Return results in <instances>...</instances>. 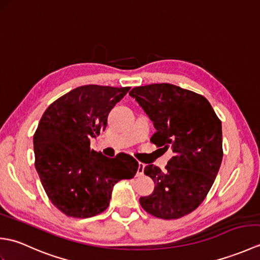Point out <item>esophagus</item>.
<instances>
[{"label":"esophagus","mask_w":260,"mask_h":260,"mask_svg":"<svg viewBox=\"0 0 260 260\" xmlns=\"http://www.w3.org/2000/svg\"><path fill=\"white\" fill-rule=\"evenodd\" d=\"M144 168H145V165L143 164V163H141V162H139V169H137V175H143L144 174Z\"/></svg>","instance_id":"esophagus-1"}]
</instances>
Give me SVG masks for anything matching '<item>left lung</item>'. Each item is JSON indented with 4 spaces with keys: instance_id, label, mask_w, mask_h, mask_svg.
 <instances>
[{
    "instance_id": "obj_1",
    "label": "left lung",
    "mask_w": 260,
    "mask_h": 260,
    "mask_svg": "<svg viewBox=\"0 0 260 260\" xmlns=\"http://www.w3.org/2000/svg\"><path fill=\"white\" fill-rule=\"evenodd\" d=\"M129 96L156 128L151 142L173 152L165 172L153 164L144 168L155 189L140 198L142 208L167 220L191 213L206 199L221 165V120L206 97L175 85L135 87Z\"/></svg>"
}]
</instances>
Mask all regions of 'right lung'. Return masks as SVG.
Returning <instances> with one entry per match:
<instances>
[{"mask_svg":"<svg viewBox=\"0 0 260 260\" xmlns=\"http://www.w3.org/2000/svg\"><path fill=\"white\" fill-rule=\"evenodd\" d=\"M131 87L86 85L54 101L33 135L36 170L49 200L73 218H90L109 206L115 183L139 169L125 153L114 158L90 148V139L106 129L110 110Z\"/></svg>","mask_w":260,"mask_h":260,"instance_id":"obj_1","label":"right lung"}]
</instances>
